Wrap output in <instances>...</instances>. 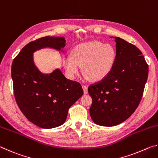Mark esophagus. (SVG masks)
<instances>
[{
	"label": "esophagus",
	"instance_id": "34e87169",
	"mask_svg": "<svg viewBox=\"0 0 158 158\" xmlns=\"http://www.w3.org/2000/svg\"><path fill=\"white\" fill-rule=\"evenodd\" d=\"M83 89H84V94H87L88 93V88L86 85H83Z\"/></svg>",
	"mask_w": 158,
	"mask_h": 158
}]
</instances>
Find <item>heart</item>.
I'll list each match as a JSON object with an SVG mask.
<instances>
[{
    "mask_svg": "<svg viewBox=\"0 0 158 158\" xmlns=\"http://www.w3.org/2000/svg\"><path fill=\"white\" fill-rule=\"evenodd\" d=\"M117 53L111 44L98 41L80 44L72 52V55L63 59L66 73L75 77L82 71L90 81H102L111 73L116 64Z\"/></svg>",
    "mask_w": 158,
    "mask_h": 158,
    "instance_id": "heart-1",
    "label": "heart"
}]
</instances>
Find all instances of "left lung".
<instances>
[{
    "label": "left lung",
    "instance_id": "1",
    "mask_svg": "<svg viewBox=\"0 0 158 158\" xmlns=\"http://www.w3.org/2000/svg\"><path fill=\"white\" fill-rule=\"evenodd\" d=\"M117 58L111 73L89 87L92 98L90 115L101 126L121 123L132 115L142 98L148 66L142 52L123 39L114 37Z\"/></svg>",
    "mask_w": 158,
    "mask_h": 158
}]
</instances>
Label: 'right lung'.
<instances>
[{
	"instance_id": "obj_1",
	"label": "right lung",
	"mask_w": 158,
	"mask_h": 158,
	"mask_svg": "<svg viewBox=\"0 0 158 158\" xmlns=\"http://www.w3.org/2000/svg\"><path fill=\"white\" fill-rule=\"evenodd\" d=\"M65 46L63 37H41L26 44L12 62L13 89L19 107L28 121L45 129L63 124L68 109L84 93L81 84L67 79L59 69L43 74L34 63L37 50L49 47L61 51Z\"/></svg>"
}]
</instances>
